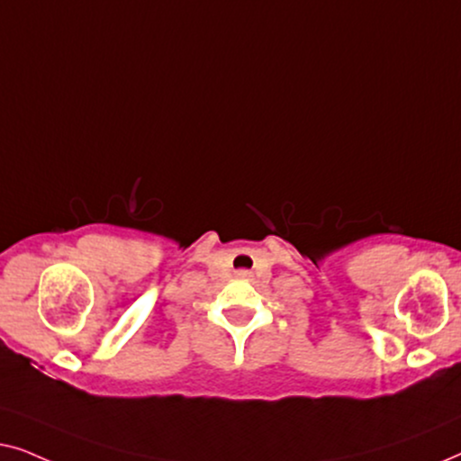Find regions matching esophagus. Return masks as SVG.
Instances as JSON below:
<instances>
[{"instance_id": "34e87169", "label": "esophagus", "mask_w": 461, "mask_h": 461, "mask_svg": "<svg viewBox=\"0 0 461 461\" xmlns=\"http://www.w3.org/2000/svg\"><path fill=\"white\" fill-rule=\"evenodd\" d=\"M239 276H248L249 273H248V270H239V273H237Z\"/></svg>"}]
</instances>
